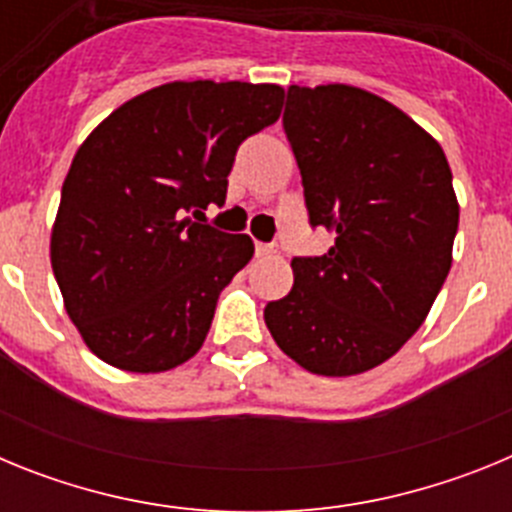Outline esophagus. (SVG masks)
<instances>
[{
	"label": "esophagus",
	"mask_w": 512,
	"mask_h": 512,
	"mask_svg": "<svg viewBox=\"0 0 512 512\" xmlns=\"http://www.w3.org/2000/svg\"><path fill=\"white\" fill-rule=\"evenodd\" d=\"M274 251H277V248L271 246V243H256V256H271Z\"/></svg>",
	"instance_id": "1"
}]
</instances>
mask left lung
I'll use <instances>...</instances> for the list:
<instances>
[{"label": "left lung", "mask_w": 512, "mask_h": 512, "mask_svg": "<svg viewBox=\"0 0 512 512\" xmlns=\"http://www.w3.org/2000/svg\"><path fill=\"white\" fill-rule=\"evenodd\" d=\"M282 125L310 225L336 241L292 259V292L264 307L266 328L307 372L361 374L405 346L449 277V161L395 104L346 84L289 87Z\"/></svg>", "instance_id": "obj_1"}]
</instances>
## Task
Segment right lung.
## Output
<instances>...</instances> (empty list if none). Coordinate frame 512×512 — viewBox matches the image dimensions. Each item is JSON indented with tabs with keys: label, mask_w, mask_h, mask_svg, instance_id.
I'll return each instance as SVG.
<instances>
[{
	"label": "right lung",
	"mask_w": 512,
	"mask_h": 512,
	"mask_svg": "<svg viewBox=\"0 0 512 512\" xmlns=\"http://www.w3.org/2000/svg\"><path fill=\"white\" fill-rule=\"evenodd\" d=\"M282 102L277 84L174 81L117 107L81 143L51 264L99 359L148 374L200 351L253 243L184 215L202 220L210 202L223 205L238 146L274 125Z\"/></svg>",
	"instance_id": "add662e5"
}]
</instances>
